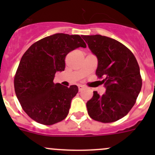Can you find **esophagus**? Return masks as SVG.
Returning a JSON list of instances; mask_svg holds the SVG:
<instances>
[{
  "label": "esophagus",
  "mask_w": 155,
  "mask_h": 155,
  "mask_svg": "<svg viewBox=\"0 0 155 155\" xmlns=\"http://www.w3.org/2000/svg\"><path fill=\"white\" fill-rule=\"evenodd\" d=\"M78 87H79V91H82L84 89V87L82 86V85H79V86H78Z\"/></svg>",
  "instance_id": "obj_1"
}]
</instances>
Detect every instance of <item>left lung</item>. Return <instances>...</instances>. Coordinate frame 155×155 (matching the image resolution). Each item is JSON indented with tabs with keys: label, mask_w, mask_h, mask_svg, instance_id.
Wrapping results in <instances>:
<instances>
[{
	"label": "left lung",
	"mask_w": 155,
	"mask_h": 155,
	"mask_svg": "<svg viewBox=\"0 0 155 155\" xmlns=\"http://www.w3.org/2000/svg\"><path fill=\"white\" fill-rule=\"evenodd\" d=\"M97 56L96 75L107 91L102 96L94 91L87 102L89 116L103 123L124 117L135 104L142 88L140 67L132 51L120 42L100 34L82 36Z\"/></svg>",
	"instance_id": "1"
}]
</instances>
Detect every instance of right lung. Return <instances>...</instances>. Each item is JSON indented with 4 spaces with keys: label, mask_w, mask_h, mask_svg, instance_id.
I'll return each instance as SVG.
<instances>
[{
    "label": "right lung",
    "mask_w": 155,
    "mask_h": 155,
    "mask_svg": "<svg viewBox=\"0 0 155 155\" xmlns=\"http://www.w3.org/2000/svg\"><path fill=\"white\" fill-rule=\"evenodd\" d=\"M86 47L79 35L55 34L30 46L21 57L14 77V87L23 110L33 120L45 125L61 121L78 93L70 87L53 82L57 71H64L70 51Z\"/></svg>",
    "instance_id": "right-lung-1"
}]
</instances>
